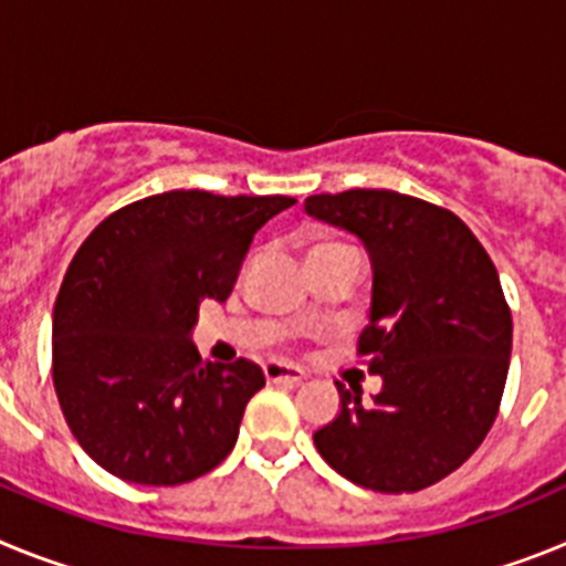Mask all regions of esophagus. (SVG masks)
I'll use <instances>...</instances> for the list:
<instances>
[{
  "mask_svg": "<svg viewBox=\"0 0 566 566\" xmlns=\"http://www.w3.org/2000/svg\"><path fill=\"white\" fill-rule=\"evenodd\" d=\"M263 374H266L269 382H289V385H297L306 379V374L300 371L297 365H289V363H277V359H272V363L263 365Z\"/></svg>",
  "mask_w": 566,
  "mask_h": 566,
  "instance_id": "1",
  "label": "esophagus"
}]
</instances>
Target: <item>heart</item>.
<instances>
[{"instance_id":"heart-1","label":"heart","mask_w":566,"mask_h":566,"mask_svg":"<svg viewBox=\"0 0 566 566\" xmlns=\"http://www.w3.org/2000/svg\"><path fill=\"white\" fill-rule=\"evenodd\" d=\"M317 249H323V247H317Z\"/></svg>"}]
</instances>
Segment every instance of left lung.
Here are the masks:
<instances>
[{
  "instance_id": "obj_1",
  "label": "left lung",
  "mask_w": 566,
  "mask_h": 566,
  "mask_svg": "<svg viewBox=\"0 0 566 566\" xmlns=\"http://www.w3.org/2000/svg\"><path fill=\"white\" fill-rule=\"evenodd\" d=\"M306 212L357 234L371 258L359 354L382 377L374 402L337 382L339 413L314 444L359 488H431L468 462L502 402L513 319L496 266L457 214L411 195H312Z\"/></svg>"
}]
</instances>
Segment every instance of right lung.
<instances>
[{"label": "right lung", "instance_id": "right-lung-1", "mask_svg": "<svg viewBox=\"0 0 566 566\" xmlns=\"http://www.w3.org/2000/svg\"><path fill=\"white\" fill-rule=\"evenodd\" d=\"M286 195L175 189L118 209L78 247L53 306V385L90 459L133 484H184L232 453L260 365L203 363L198 306L232 294Z\"/></svg>", "mask_w": 566, "mask_h": 566}]
</instances>
